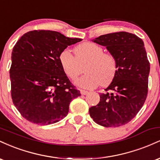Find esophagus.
I'll list each match as a JSON object with an SVG mask.
<instances>
[{
  "label": "esophagus",
  "instance_id": "34e87169",
  "mask_svg": "<svg viewBox=\"0 0 160 160\" xmlns=\"http://www.w3.org/2000/svg\"><path fill=\"white\" fill-rule=\"evenodd\" d=\"M80 93L81 95H87L89 93V92L86 91V90H82V89H80Z\"/></svg>",
  "mask_w": 160,
  "mask_h": 160
}]
</instances>
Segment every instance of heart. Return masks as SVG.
Here are the masks:
<instances>
[{"label":"heart","mask_w":160,"mask_h":160,"mask_svg":"<svg viewBox=\"0 0 160 160\" xmlns=\"http://www.w3.org/2000/svg\"><path fill=\"white\" fill-rule=\"evenodd\" d=\"M74 57L68 49L60 52L58 61L68 78L74 80L82 72V66L86 63V73L75 80V84L84 89H92L100 84L106 86L114 78L117 71V61L111 53L104 52L101 46L86 42L75 48Z\"/></svg>","instance_id":"b5f03b06"}]
</instances>
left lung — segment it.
<instances>
[{
	"instance_id": "8db88e82",
	"label": "left lung",
	"mask_w": 160,
	"mask_h": 160,
	"mask_svg": "<svg viewBox=\"0 0 160 160\" xmlns=\"http://www.w3.org/2000/svg\"><path fill=\"white\" fill-rule=\"evenodd\" d=\"M106 47L117 61V71L100 102L89 108L97 124L119 127L130 122L144 105L148 95L150 63L143 40L126 32L104 34L92 40Z\"/></svg>"
}]
</instances>
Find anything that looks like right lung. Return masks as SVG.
Wrapping results in <instances>:
<instances>
[{
	"label": "right lung",
	"instance_id": "right-lung-1",
	"mask_svg": "<svg viewBox=\"0 0 160 160\" xmlns=\"http://www.w3.org/2000/svg\"><path fill=\"white\" fill-rule=\"evenodd\" d=\"M81 40L45 30L27 32L18 40L11 56V96L24 118L45 126L68 115L70 102L80 93L64 73L58 56Z\"/></svg>",
	"mask_w": 160,
	"mask_h": 160
}]
</instances>
